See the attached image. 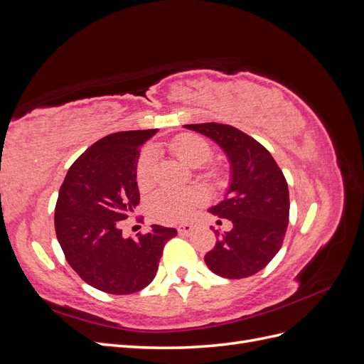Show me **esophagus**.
Segmentation results:
<instances>
[{
	"label": "esophagus",
	"instance_id": "esophagus-1",
	"mask_svg": "<svg viewBox=\"0 0 364 364\" xmlns=\"http://www.w3.org/2000/svg\"><path fill=\"white\" fill-rule=\"evenodd\" d=\"M194 230V228L191 226V225H182V226H179L178 228V232L181 234V235H190L191 232Z\"/></svg>",
	"mask_w": 364,
	"mask_h": 364
}]
</instances>
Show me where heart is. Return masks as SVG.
Listing matches in <instances>:
<instances>
[{"instance_id": "obj_1", "label": "heart", "mask_w": 364, "mask_h": 364, "mask_svg": "<svg viewBox=\"0 0 364 364\" xmlns=\"http://www.w3.org/2000/svg\"><path fill=\"white\" fill-rule=\"evenodd\" d=\"M171 150L179 159L190 165L205 164L213 156V147L209 142L193 134H183L176 136L171 144ZM158 156L153 147H146L141 151L136 161V183L141 190H147L155 182ZM203 200L199 191L186 188H162L151 197L150 208L161 222L178 223L188 218L194 208Z\"/></svg>"}]
</instances>
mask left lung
Listing matches in <instances>:
<instances>
[{
	"label": "left lung",
	"mask_w": 364,
	"mask_h": 364,
	"mask_svg": "<svg viewBox=\"0 0 364 364\" xmlns=\"http://www.w3.org/2000/svg\"><path fill=\"white\" fill-rule=\"evenodd\" d=\"M222 147L232 167L225 200L209 213L226 218L232 228L214 230L217 241L205 255L209 270L228 279H241L262 270L279 252L287 232L289 186L277 161L257 139L222 123L185 124ZM218 223L222 222L218 220Z\"/></svg>",
	"instance_id": "left-lung-1"
}]
</instances>
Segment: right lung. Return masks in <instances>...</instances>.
<instances>
[{
    "instance_id": "add662e5",
    "label": "right lung",
    "mask_w": 364,
    "mask_h": 364,
    "mask_svg": "<svg viewBox=\"0 0 364 364\" xmlns=\"http://www.w3.org/2000/svg\"><path fill=\"white\" fill-rule=\"evenodd\" d=\"M156 129L111 134L74 161L59 190L54 228L73 270L94 289L132 294L156 277L174 228L153 225L149 234L124 238L121 222L139 205L136 161ZM142 222V220H139Z\"/></svg>"
}]
</instances>
